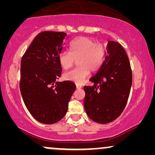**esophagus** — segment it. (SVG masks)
<instances>
[{
	"mask_svg": "<svg viewBox=\"0 0 155 155\" xmlns=\"http://www.w3.org/2000/svg\"><path fill=\"white\" fill-rule=\"evenodd\" d=\"M82 84H76V88L77 89H80V88H82Z\"/></svg>",
	"mask_w": 155,
	"mask_h": 155,
	"instance_id": "34e87169",
	"label": "esophagus"
}]
</instances>
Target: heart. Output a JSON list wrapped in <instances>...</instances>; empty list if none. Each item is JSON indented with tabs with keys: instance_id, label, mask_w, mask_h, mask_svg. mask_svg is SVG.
<instances>
[{
	"instance_id": "b5f03b06",
	"label": "heart",
	"mask_w": 155,
	"mask_h": 155,
	"mask_svg": "<svg viewBox=\"0 0 155 155\" xmlns=\"http://www.w3.org/2000/svg\"><path fill=\"white\" fill-rule=\"evenodd\" d=\"M69 51H62L58 55L59 64L63 69L71 68L78 60L79 67L64 73V79L76 83H82L90 75V71H98L105 58V48L101 44L87 37H81L69 45Z\"/></svg>"
}]
</instances>
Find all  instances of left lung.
I'll list each match as a JSON object with an SVG mask.
<instances>
[{"label": "left lung", "instance_id": "8db88e82", "mask_svg": "<svg viewBox=\"0 0 155 155\" xmlns=\"http://www.w3.org/2000/svg\"><path fill=\"white\" fill-rule=\"evenodd\" d=\"M84 86V109L89 117L99 124L113 121L124 111L130 94L133 77L130 61L119 43L109 41L102 65Z\"/></svg>", "mask_w": 155, "mask_h": 155}]
</instances>
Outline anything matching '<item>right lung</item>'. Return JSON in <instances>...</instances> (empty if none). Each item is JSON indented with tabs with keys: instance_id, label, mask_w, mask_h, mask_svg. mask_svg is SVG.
Wrapping results in <instances>:
<instances>
[{
	"instance_id": "add662e5",
	"label": "right lung",
	"mask_w": 155,
	"mask_h": 155,
	"mask_svg": "<svg viewBox=\"0 0 155 155\" xmlns=\"http://www.w3.org/2000/svg\"><path fill=\"white\" fill-rule=\"evenodd\" d=\"M67 34L45 31L36 36L21 60L20 89L29 113L44 124L59 121L66 114L76 86L61 77L58 55Z\"/></svg>"
}]
</instances>
